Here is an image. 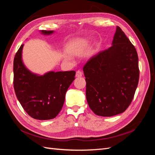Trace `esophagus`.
Segmentation results:
<instances>
[{"label": "esophagus", "instance_id": "obj_1", "mask_svg": "<svg viewBox=\"0 0 155 155\" xmlns=\"http://www.w3.org/2000/svg\"><path fill=\"white\" fill-rule=\"evenodd\" d=\"M82 75H83V73L81 70H78V71L76 72V77L80 78L82 76Z\"/></svg>", "mask_w": 155, "mask_h": 155}]
</instances>
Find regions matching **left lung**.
<instances>
[{
    "instance_id": "1",
    "label": "left lung",
    "mask_w": 155,
    "mask_h": 155,
    "mask_svg": "<svg viewBox=\"0 0 155 155\" xmlns=\"http://www.w3.org/2000/svg\"><path fill=\"white\" fill-rule=\"evenodd\" d=\"M112 45L92 57L83 67L89 107L96 115L105 117L127 109L140 74L137 51L119 26Z\"/></svg>"
}]
</instances>
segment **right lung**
<instances>
[{"instance_id":"add662e5","label":"right lung","mask_w":155,"mask_h":155,"mask_svg":"<svg viewBox=\"0 0 155 155\" xmlns=\"http://www.w3.org/2000/svg\"><path fill=\"white\" fill-rule=\"evenodd\" d=\"M43 35L54 31L41 30ZM22 45L13 61V87L18 101L31 118L46 120L55 118L63 106L65 94L75 79L76 72L50 71L39 76L27 69L22 62Z\"/></svg>"}]
</instances>
